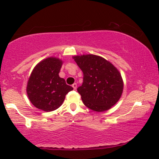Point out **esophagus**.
Returning a JSON list of instances; mask_svg holds the SVG:
<instances>
[{
    "mask_svg": "<svg viewBox=\"0 0 159 159\" xmlns=\"http://www.w3.org/2000/svg\"><path fill=\"white\" fill-rule=\"evenodd\" d=\"M72 88H74V90H76V89H77V84L76 83H74L72 84Z\"/></svg>",
    "mask_w": 159,
    "mask_h": 159,
    "instance_id": "obj_1",
    "label": "esophagus"
}]
</instances>
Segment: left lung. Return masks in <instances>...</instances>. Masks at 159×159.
Wrapping results in <instances>:
<instances>
[{
  "label": "left lung",
  "instance_id": "obj_1",
  "mask_svg": "<svg viewBox=\"0 0 159 159\" xmlns=\"http://www.w3.org/2000/svg\"><path fill=\"white\" fill-rule=\"evenodd\" d=\"M72 58L83 72V82L77 91L84 106L97 112L110 109L123 93L124 82L119 71L97 55L83 54Z\"/></svg>",
  "mask_w": 159,
  "mask_h": 159
}]
</instances>
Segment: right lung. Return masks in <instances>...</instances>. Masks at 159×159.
Here are the masks:
<instances>
[{
  "instance_id": "1",
  "label": "right lung",
  "mask_w": 159,
  "mask_h": 159,
  "mask_svg": "<svg viewBox=\"0 0 159 159\" xmlns=\"http://www.w3.org/2000/svg\"><path fill=\"white\" fill-rule=\"evenodd\" d=\"M63 61L48 57L34 67L27 84V94L32 105L44 111H52L62 105L66 95L72 90L58 75Z\"/></svg>"
}]
</instances>
